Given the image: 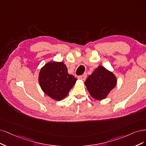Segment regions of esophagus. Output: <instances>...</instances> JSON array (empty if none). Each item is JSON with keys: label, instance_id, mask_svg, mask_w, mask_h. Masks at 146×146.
I'll return each instance as SVG.
<instances>
[{"label": "esophagus", "instance_id": "1", "mask_svg": "<svg viewBox=\"0 0 146 146\" xmlns=\"http://www.w3.org/2000/svg\"><path fill=\"white\" fill-rule=\"evenodd\" d=\"M78 78L80 79H81V80H84H84H86V78H87V74H86V73L78 76Z\"/></svg>", "mask_w": 146, "mask_h": 146}]
</instances>
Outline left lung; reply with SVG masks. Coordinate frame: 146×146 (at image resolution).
<instances>
[{
    "label": "left lung",
    "instance_id": "left-lung-1",
    "mask_svg": "<svg viewBox=\"0 0 146 146\" xmlns=\"http://www.w3.org/2000/svg\"><path fill=\"white\" fill-rule=\"evenodd\" d=\"M116 83L115 74L101 65L89 75L84 84L92 98L102 100L107 98Z\"/></svg>",
    "mask_w": 146,
    "mask_h": 146
}]
</instances>
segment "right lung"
I'll return each mask as SVG.
<instances>
[{
    "mask_svg": "<svg viewBox=\"0 0 146 146\" xmlns=\"http://www.w3.org/2000/svg\"><path fill=\"white\" fill-rule=\"evenodd\" d=\"M38 79L42 91L56 101L66 97L77 80L68 73L64 62L55 61L48 62L40 69Z\"/></svg>",
    "mask_w": 146,
    "mask_h": 146,
    "instance_id": "add662e5",
    "label": "right lung"
}]
</instances>
